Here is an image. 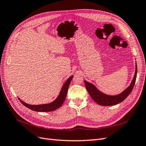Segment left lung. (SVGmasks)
Here are the masks:
<instances>
[{
    "mask_svg": "<svg viewBox=\"0 0 146 146\" xmlns=\"http://www.w3.org/2000/svg\"><path fill=\"white\" fill-rule=\"evenodd\" d=\"M136 76L137 64L136 63L135 76L130 85L124 91H122L121 93L115 96H110L103 93L102 92L99 91L93 84L88 82L86 80H85V85L88 92H89L90 96L91 97V98L97 104L103 106H113L122 102L130 94V92H131L132 90H133V86L135 85Z\"/></svg>",
    "mask_w": 146,
    "mask_h": 146,
    "instance_id": "obj_1",
    "label": "left lung"
}]
</instances>
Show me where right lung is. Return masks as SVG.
I'll use <instances>...</instances> for the list:
<instances>
[{"label":"right lung","mask_w":146,"mask_h":146,"mask_svg":"<svg viewBox=\"0 0 146 146\" xmlns=\"http://www.w3.org/2000/svg\"><path fill=\"white\" fill-rule=\"evenodd\" d=\"M73 77L74 76H70L68 80L66 81V82L63 84L62 88H61V90L58 96L57 97L56 99L54 101H53L50 104L32 105L28 104L27 103L24 102L21 100L19 98V99L21 102L24 106H25V107H27L28 108L33 110V111H39V112H48V111H54V110L61 107V106L64 103L66 95H67L69 84L70 82H71Z\"/></svg>","instance_id":"right-lung-1"}]
</instances>
